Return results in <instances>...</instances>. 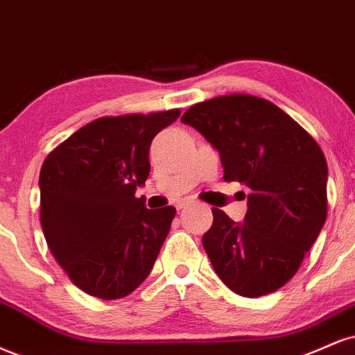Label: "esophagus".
Listing matches in <instances>:
<instances>
[{
    "mask_svg": "<svg viewBox=\"0 0 355 355\" xmlns=\"http://www.w3.org/2000/svg\"><path fill=\"white\" fill-rule=\"evenodd\" d=\"M189 203H190V200H187V198L185 200H178V202L175 203V208H177V210H183V208H185Z\"/></svg>",
    "mask_w": 355,
    "mask_h": 355,
    "instance_id": "obj_1",
    "label": "esophagus"
}]
</instances>
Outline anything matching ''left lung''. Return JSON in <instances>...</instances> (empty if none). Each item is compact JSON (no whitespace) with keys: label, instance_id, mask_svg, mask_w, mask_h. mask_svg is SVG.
I'll list each match as a JSON object with an SVG mask.
<instances>
[{"label":"left lung","instance_id":"8db88e82","mask_svg":"<svg viewBox=\"0 0 355 355\" xmlns=\"http://www.w3.org/2000/svg\"><path fill=\"white\" fill-rule=\"evenodd\" d=\"M182 122L220 152L226 182L251 190L245 223L211 210L202 241L216 275L240 296L275 293L296 275L326 221L321 147L277 105L248 94L198 102Z\"/></svg>","mask_w":355,"mask_h":355}]
</instances>
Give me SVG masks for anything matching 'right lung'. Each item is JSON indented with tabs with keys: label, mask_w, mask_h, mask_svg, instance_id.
Returning <instances> with one entry per match:
<instances>
[{
	"label": "right lung",
	"mask_w": 355,
	"mask_h": 355,
	"mask_svg": "<svg viewBox=\"0 0 355 355\" xmlns=\"http://www.w3.org/2000/svg\"><path fill=\"white\" fill-rule=\"evenodd\" d=\"M180 110L101 117L46 157L41 226L69 279L99 300H121L144 283L175 216L148 210L137 187L150 173L153 137Z\"/></svg>",
	"instance_id": "obj_1"
}]
</instances>
